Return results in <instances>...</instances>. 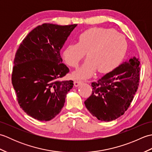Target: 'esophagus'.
Listing matches in <instances>:
<instances>
[{
	"mask_svg": "<svg viewBox=\"0 0 152 152\" xmlns=\"http://www.w3.org/2000/svg\"><path fill=\"white\" fill-rule=\"evenodd\" d=\"M82 82H83L82 81V80H79V79H76V80H74V86H75V87H78V86H79L80 84H81V83H82Z\"/></svg>",
	"mask_w": 152,
	"mask_h": 152,
	"instance_id": "34e87169",
	"label": "esophagus"
}]
</instances>
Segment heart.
Segmentation results:
<instances>
[{
  "mask_svg": "<svg viewBox=\"0 0 152 152\" xmlns=\"http://www.w3.org/2000/svg\"><path fill=\"white\" fill-rule=\"evenodd\" d=\"M127 48L124 34L113 28L93 27L82 32L78 42L64 48L63 57L65 63L77 67L86 53L88 59L74 72L78 78H88L96 69L100 72H108L119 63Z\"/></svg>",
  "mask_w": 152,
  "mask_h": 152,
  "instance_id": "obj_1",
  "label": "heart"
}]
</instances>
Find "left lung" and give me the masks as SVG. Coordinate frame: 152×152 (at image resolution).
Listing matches in <instances>:
<instances>
[{"label":"left lung","mask_w":152,"mask_h":152,"mask_svg":"<svg viewBox=\"0 0 152 152\" xmlns=\"http://www.w3.org/2000/svg\"><path fill=\"white\" fill-rule=\"evenodd\" d=\"M139 65L140 61L134 57L91 83L92 94L84 104L93 116L111 121L124 114L138 89Z\"/></svg>","instance_id":"1"}]
</instances>
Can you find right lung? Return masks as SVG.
I'll use <instances>...</instances> for the list:
<instances>
[{
    "instance_id": "right-lung-1",
    "label": "right lung",
    "mask_w": 152,
    "mask_h": 152,
    "mask_svg": "<svg viewBox=\"0 0 152 152\" xmlns=\"http://www.w3.org/2000/svg\"><path fill=\"white\" fill-rule=\"evenodd\" d=\"M77 24L44 23L22 41L15 53L12 85L21 108L39 121H50L59 114L72 80L60 81L69 72L60 51Z\"/></svg>"
}]
</instances>
